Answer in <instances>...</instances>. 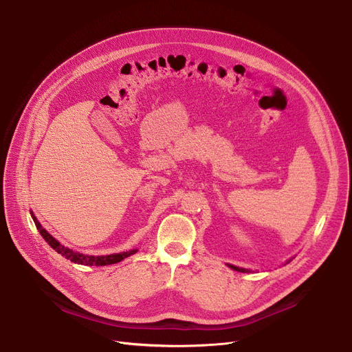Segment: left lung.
I'll return each mask as SVG.
<instances>
[{"instance_id":"obj_1","label":"left lung","mask_w":352,"mask_h":352,"mask_svg":"<svg viewBox=\"0 0 352 352\" xmlns=\"http://www.w3.org/2000/svg\"><path fill=\"white\" fill-rule=\"evenodd\" d=\"M229 267H232L233 270H236V272H245V269H239V267H236V266H232V265H229Z\"/></svg>"}]
</instances>
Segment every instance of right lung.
<instances>
[{"instance_id":"right-lung-1","label":"right lung","mask_w":352,"mask_h":352,"mask_svg":"<svg viewBox=\"0 0 352 352\" xmlns=\"http://www.w3.org/2000/svg\"><path fill=\"white\" fill-rule=\"evenodd\" d=\"M34 222H35V226L36 229L39 230L41 236L48 242V245L55 249L59 254L65 256L66 259H69L70 262L74 263H78V265H86V266H106V265H113V263H119L122 262L123 259H126V257H129L130 254L135 253L137 250H130V252H122V253H114V254H107V256H87V254H83V253H79V252H74L72 249L69 248H65L63 245H60L54 236H51L48 232H46L41 223L38 222V219L35 218L34 214H31Z\"/></svg>"}]
</instances>
